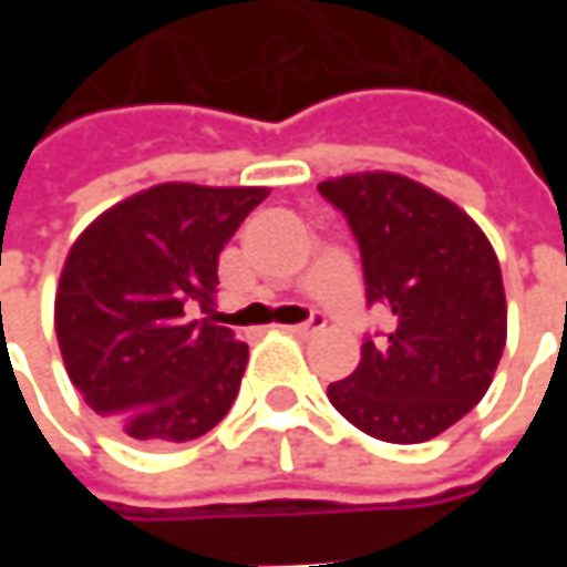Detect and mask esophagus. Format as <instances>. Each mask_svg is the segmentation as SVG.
Segmentation results:
<instances>
[{
  "mask_svg": "<svg viewBox=\"0 0 567 567\" xmlns=\"http://www.w3.org/2000/svg\"><path fill=\"white\" fill-rule=\"evenodd\" d=\"M324 328V319L321 316H309L307 321H300V324H291L288 331L297 333V337H312V333H319Z\"/></svg>",
  "mask_w": 567,
  "mask_h": 567,
  "instance_id": "34e87169",
  "label": "esophagus"
}]
</instances>
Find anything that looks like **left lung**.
<instances>
[{
  "mask_svg": "<svg viewBox=\"0 0 567 567\" xmlns=\"http://www.w3.org/2000/svg\"><path fill=\"white\" fill-rule=\"evenodd\" d=\"M319 194L355 236L368 307L392 312V331L364 337L361 364L328 398L370 437H437L483 401L504 352L498 258L455 203L404 175H343Z\"/></svg>",
  "mask_w": 567,
  "mask_h": 567,
  "instance_id": "obj_1",
  "label": "left lung"
}]
</instances>
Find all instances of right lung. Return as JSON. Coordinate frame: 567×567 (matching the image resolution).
I'll list each match as a JSON object with an SVG mask.
<instances>
[{
    "label": "right lung",
    "mask_w": 567,
    "mask_h": 567,
    "mask_svg": "<svg viewBox=\"0 0 567 567\" xmlns=\"http://www.w3.org/2000/svg\"><path fill=\"white\" fill-rule=\"evenodd\" d=\"M267 187L157 185L100 215L72 246L54 324L69 380L127 437L166 446L227 416L248 346L187 319L218 285V255Z\"/></svg>",
    "instance_id": "add662e5"
}]
</instances>
